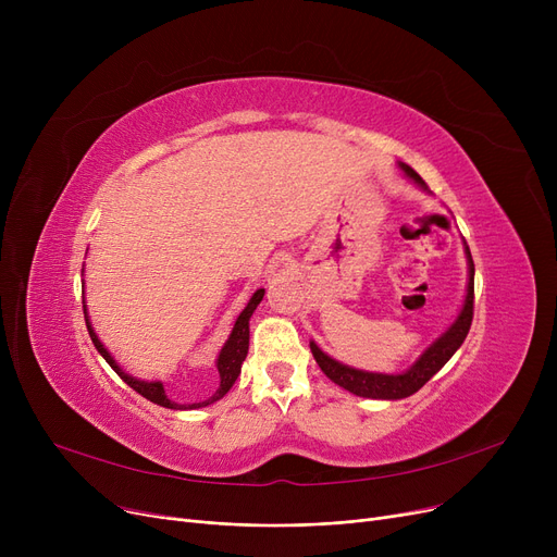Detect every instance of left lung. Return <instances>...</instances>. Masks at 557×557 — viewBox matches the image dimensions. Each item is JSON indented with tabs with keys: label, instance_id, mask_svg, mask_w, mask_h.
<instances>
[{
	"label": "left lung",
	"instance_id": "1",
	"mask_svg": "<svg viewBox=\"0 0 557 557\" xmlns=\"http://www.w3.org/2000/svg\"><path fill=\"white\" fill-rule=\"evenodd\" d=\"M401 169L406 171L408 178H413L420 187L426 189V183L420 178V173L416 169H411L408 164H401ZM467 259H470V284H467V298H465L462 311H460L456 323L449 327V332L437 338L426 349V352L416 361V366L411 370H406L401 374H376V372L355 370V368H347V366L334 361L332 357H327L315 343H309L313 359L320 366V370H323L334 384H338L341 388L355 393L359 397L401 399V397L418 393L429 382V379L454 357V352L462 345V341L467 338V332H470V327H472V318H474V261H472L470 248H467Z\"/></svg>",
	"mask_w": 557,
	"mask_h": 557
}]
</instances>
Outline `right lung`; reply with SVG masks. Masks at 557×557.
<instances>
[{
  "label": "right lung",
  "instance_id": "right-lung-1",
  "mask_svg": "<svg viewBox=\"0 0 557 557\" xmlns=\"http://www.w3.org/2000/svg\"><path fill=\"white\" fill-rule=\"evenodd\" d=\"M261 298H263V288H259L257 294L250 298V302H248V307L239 313V318H237V323H234V330H232V334H230V338H227V343L223 345V349H221V355H219V361H216V368H219V376H221V386H219V391L210 397V399H205V401H198V404H185V406H181V404H173L166 395H164V388H162V384L160 382H139V379H133V376H128L126 372H122L120 370V366L114 363V359L108 355V349L101 345V341L97 338V334H95V330H92V325L87 323V315H85V325H87V332H90V338H92V343H95V347L99 349V355L110 363V368L120 374L124 382L133 388V391H137L141 397H146L149 401H153V404H160V406H166V408H200V406H208V404H214L216 399H221L230 388H232V384L237 382V376H239V372H242V363L246 361V355H248V338H250V330H248V320H250V315H252V311L257 309V305L261 302ZM83 311H85V307H83ZM87 313V311H85Z\"/></svg>",
  "mask_w": 557,
  "mask_h": 557
}]
</instances>
